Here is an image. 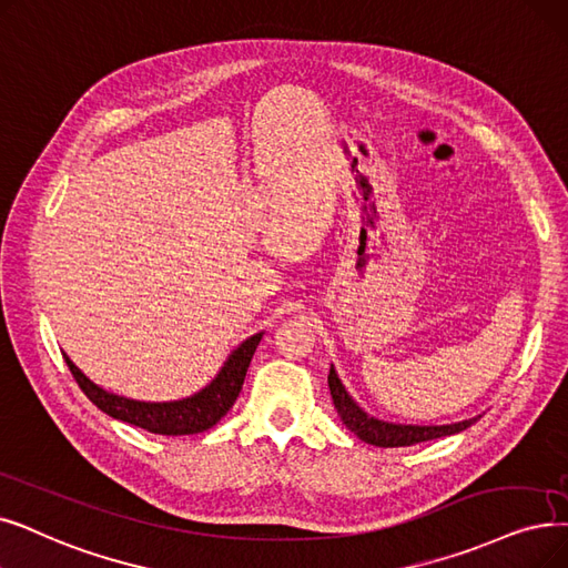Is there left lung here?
<instances>
[{"label":"left lung","mask_w":568,"mask_h":568,"mask_svg":"<svg viewBox=\"0 0 568 568\" xmlns=\"http://www.w3.org/2000/svg\"><path fill=\"white\" fill-rule=\"evenodd\" d=\"M329 392L334 399V408L341 415L343 425L348 427L357 438H362L364 443H372V446L378 448H402V446H413V443H423V440H432V438H440V436H453L464 432L466 427H471L478 417H471V420H462L455 425H429V427H420V425H394V423H385L378 420V417L364 413L357 402L345 392L336 368H329Z\"/></svg>","instance_id":"8db88e82"}]
</instances>
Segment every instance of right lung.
Masks as SVG:
<instances>
[{"label":"right lung","mask_w":568,"mask_h":568,"mask_svg":"<svg viewBox=\"0 0 568 568\" xmlns=\"http://www.w3.org/2000/svg\"><path fill=\"white\" fill-rule=\"evenodd\" d=\"M260 338H262V332L245 338L236 351H232L225 366L220 368L217 376L204 389L179 402H136V399L120 397V394H113L100 385H94L67 355H64V362L69 366L71 376L77 378L79 387L85 392V397L97 408L115 417V420L130 423L151 434L185 436V434L206 432L220 423V417L227 415V410L234 406L239 392L243 387L245 372H248V364L255 355V348L260 345Z\"/></svg>","instance_id":"right-lung-1"}]
</instances>
